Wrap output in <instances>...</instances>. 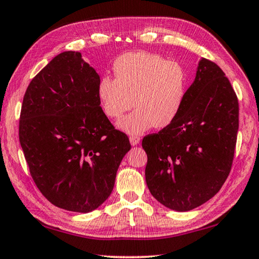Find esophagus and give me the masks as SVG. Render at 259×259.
<instances>
[{
    "instance_id": "1",
    "label": "esophagus",
    "mask_w": 259,
    "mask_h": 259,
    "mask_svg": "<svg viewBox=\"0 0 259 259\" xmlns=\"http://www.w3.org/2000/svg\"><path fill=\"white\" fill-rule=\"evenodd\" d=\"M140 141H141L140 136H136V135H132V136H130V142H131V144H132V145H136V144H139V143H140Z\"/></svg>"
}]
</instances>
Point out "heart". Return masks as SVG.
I'll return each mask as SVG.
<instances>
[{
    "label": "heart",
    "instance_id": "heart-1",
    "mask_svg": "<svg viewBox=\"0 0 259 259\" xmlns=\"http://www.w3.org/2000/svg\"><path fill=\"white\" fill-rule=\"evenodd\" d=\"M114 73L115 79H100L98 97L111 119L134 104L136 109L119 121L121 130L141 134L152 126L164 127L177 117L187 94L186 72L178 63L151 53H127L115 61Z\"/></svg>",
    "mask_w": 259,
    "mask_h": 259
}]
</instances>
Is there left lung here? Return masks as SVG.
Masks as SVG:
<instances>
[{
	"instance_id": "left-lung-1",
	"label": "left lung",
	"mask_w": 259,
	"mask_h": 259,
	"mask_svg": "<svg viewBox=\"0 0 259 259\" xmlns=\"http://www.w3.org/2000/svg\"><path fill=\"white\" fill-rule=\"evenodd\" d=\"M238 127L239 104L230 81L215 63L202 58L177 117L142 141L152 196L179 212L212 198L230 174Z\"/></svg>"
}]
</instances>
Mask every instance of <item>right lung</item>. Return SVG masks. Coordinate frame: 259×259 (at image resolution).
Segmentation results:
<instances>
[{
  "label": "right lung",
  "instance_id": "right-lung-1",
  "mask_svg": "<svg viewBox=\"0 0 259 259\" xmlns=\"http://www.w3.org/2000/svg\"><path fill=\"white\" fill-rule=\"evenodd\" d=\"M95 69L79 52L54 57L23 97L19 141L29 171L53 205L87 213L113 192L130 140L100 107Z\"/></svg>",
  "mask_w": 259,
  "mask_h": 259
}]
</instances>
